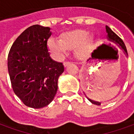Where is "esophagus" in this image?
<instances>
[{"mask_svg":"<svg viewBox=\"0 0 134 134\" xmlns=\"http://www.w3.org/2000/svg\"><path fill=\"white\" fill-rule=\"evenodd\" d=\"M70 64H71V63H70V62H65V63H64V65H65V67H67V66H68L69 65H70Z\"/></svg>","mask_w":134,"mask_h":134,"instance_id":"34e87169","label":"esophagus"}]
</instances>
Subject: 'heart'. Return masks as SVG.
<instances>
[{
	"label": "heart",
	"mask_w": 134,
	"mask_h": 134,
	"mask_svg": "<svg viewBox=\"0 0 134 134\" xmlns=\"http://www.w3.org/2000/svg\"><path fill=\"white\" fill-rule=\"evenodd\" d=\"M94 38L85 30H74L63 33L60 40L50 38L48 46L50 51L58 58H62L69 50L74 47V53L79 58H85L94 47Z\"/></svg>",
	"instance_id": "obj_1"
}]
</instances>
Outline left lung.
Masks as SVG:
<instances>
[{
	"label": "left lung",
	"mask_w": 134,
	"mask_h": 134,
	"mask_svg": "<svg viewBox=\"0 0 134 134\" xmlns=\"http://www.w3.org/2000/svg\"><path fill=\"white\" fill-rule=\"evenodd\" d=\"M106 32L107 33V35H106V38L108 40V41H109L110 42L113 43V44H115V45L118 46L119 48H120L121 50L123 51V52L125 53V55L127 57H128V53H127V48L125 46V44L123 42V41L121 40L120 37H119L118 35H117L111 29H110L108 26H106ZM84 93V92H83ZM84 94L86 95V94L84 93ZM86 97H87L90 102H91L92 104H95V105H100V103L99 102H97V101H94L92 99H90V98H88L87 96L86 95Z\"/></svg>",
	"instance_id": "obj_1"
}]
</instances>
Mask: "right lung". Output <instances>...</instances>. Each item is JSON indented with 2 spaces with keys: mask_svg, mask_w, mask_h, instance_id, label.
<instances>
[{
  "mask_svg": "<svg viewBox=\"0 0 134 134\" xmlns=\"http://www.w3.org/2000/svg\"><path fill=\"white\" fill-rule=\"evenodd\" d=\"M51 28L33 25L24 30L9 50L7 69L14 92L26 106L45 107L58 90L59 76L65 71L62 63L53 60L47 42Z\"/></svg>",
  "mask_w": 134,
  "mask_h": 134,
  "instance_id": "right-lung-1",
  "label": "right lung"
}]
</instances>
